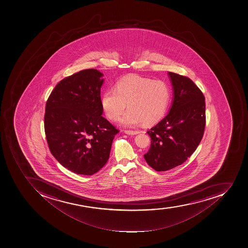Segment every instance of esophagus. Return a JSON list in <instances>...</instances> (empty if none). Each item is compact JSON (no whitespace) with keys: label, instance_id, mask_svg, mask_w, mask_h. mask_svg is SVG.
Masks as SVG:
<instances>
[{"label":"esophagus","instance_id":"34e87169","mask_svg":"<svg viewBox=\"0 0 248 248\" xmlns=\"http://www.w3.org/2000/svg\"><path fill=\"white\" fill-rule=\"evenodd\" d=\"M125 133L127 134V135H137V134L140 133V131H130V130H126L124 131Z\"/></svg>","mask_w":248,"mask_h":248}]
</instances>
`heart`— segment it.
<instances>
[{
	"label": "heart",
	"mask_w": 248,
	"mask_h": 248,
	"mask_svg": "<svg viewBox=\"0 0 248 248\" xmlns=\"http://www.w3.org/2000/svg\"><path fill=\"white\" fill-rule=\"evenodd\" d=\"M170 98V88L163 80L130 75L119 80L115 89L103 93L101 105L106 116L117 121L127 104L128 110L120 122L125 127H133L141 122L157 123L165 115Z\"/></svg>",
	"instance_id": "1"
}]
</instances>
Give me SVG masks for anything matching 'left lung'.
I'll use <instances>...</instances> for the list:
<instances>
[{"instance_id": "left-lung-1", "label": "left lung", "mask_w": 248, "mask_h": 248, "mask_svg": "<svg viewBox=\"0 0 248 248\" xmlns=\"http://www.w3.org/2000/svg\"><path fill=\"white\" fill-rule=\"evenodd\" d=\"M174 98L169 113L147 133L151 138L145 161L156 171L181 165L201 142L206 124L205 98L187 77L169 72Z\"/></svg>"}]
</instances>
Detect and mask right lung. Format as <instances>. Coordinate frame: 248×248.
Returning a JSON list of instances; mask_svg holds the SVG:
<instances>
[{
  "mask_svg": "<svg viewBox=\"0 0 248 248\" xmlns=\"http://www.w3.org/2000/svg\"><path fill=\"white\" fill-rule=\"evenodd\" d=\"M103 74L81 70L62 80L47 98L45 131L51 154L68 170L93 175L107 164L118 130L102 117Z\"/></svg>",
  "mask_w": 248,
  "mask_h": 248,
  "instance_id": "1",
  "label": "right lung"
}]
</instances>
